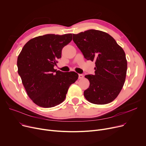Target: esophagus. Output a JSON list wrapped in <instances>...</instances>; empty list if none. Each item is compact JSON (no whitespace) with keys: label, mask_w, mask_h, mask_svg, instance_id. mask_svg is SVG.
Masks as SVG:
<instances>
[{"label":"esophagus","mask_w":146,"mask_h":146,"mask_svg":"<svg viewBox=\"0 0 146 146\" xmlns=\"http://www.w3.org/2000/svg\"><path fill=\"white\" fill-rule=\"evenodd\" d=\"M83 78H84V76L83 74H79V79H82Z\"/></svg>","instance_id":"1"}]
</instances>
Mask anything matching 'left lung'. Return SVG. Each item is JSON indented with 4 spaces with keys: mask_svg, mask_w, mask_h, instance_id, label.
I'll list each match as a JSON object with an SVG mask.
<instances>
[{
    "mask_svg": "<svg viewBox=\"0 0 146 146\" xmlns=\"http://www.w3.org/2000/svg\"><path fill=\"white\" fill-rule=\"evenodd\" d=\"M73 40L84 57L95 62V74L85 76L90 85L84 91V96L94 104L111 102L125 82L127 61L124 51L113 37L99 30L73 34Z\"/></svg>",
    "mask_w": 146,
    "mask_h": 146,
    "instance_id": "obj_1",
    "label": "left lung"
}]
</instances>
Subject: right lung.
<instances>
[{"label":"right lung","instance_id":"obj_1","mask_svg":"<svg viewBox=\"0 0 146 146\" xmlns=\"http://www.w3.org/2000/svg\"><path fill=\"white\" fill-rule=\"evenodd\" d=\"M72 34H46L30 40L18 57V74L27 93L38 106L51 108L63 102L68 89L78 79L74 72L55 70L61 51Z\"/></svg>","mask_w":146,"mask_h":146}]
</instances>
